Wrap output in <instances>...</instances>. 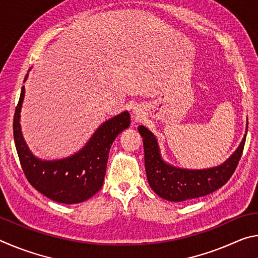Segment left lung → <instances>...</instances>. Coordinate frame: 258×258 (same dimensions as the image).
Segmentation results:
<instances>
[{"label":"left lung","instance_id":"8db88e82","mask_svg":"<svg viewBox=\"0 0 258 258\" xmlns=\"http://www.w3.org/2000/svg\"><path fill=\"white\" fill-rule=\"evenodd\" d=\"M138 130L143 139L146 172L149 185L159 197L169 202L196 199L220 189L234 173L246 142L244 135L238 149L224 164L214 168L192 171L176 168L164 163L154 134L142 125L139 126Z\"/></svg>","mask_w":258,"mask_h":258}]
</instances>
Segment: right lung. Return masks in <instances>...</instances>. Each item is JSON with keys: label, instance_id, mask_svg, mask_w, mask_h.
Returning <instances> with one entry per match:
<instances>
[{"label": "right lung", "instance_id": "1", "mask_svg": "<svg viewBox=\"0 0 258 258\" xmlns=\"http://www.w3.org/2000/svg\"><path fill=\"white\" fill-rule=\"evenodd\" d=\"M24 97L25 86L15 111L14 138L26 178L37 191L56 203L77 204L92 197L103 184L113 140L130 126V113L124 111L103 123L78 154L62 160L42 161L30 154L21 135L19 117Z\"/></svg>", "mask_w": 258, "mask_h": 258}]
</instances>
